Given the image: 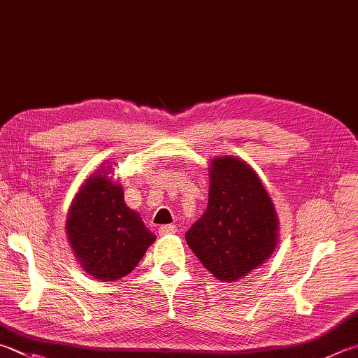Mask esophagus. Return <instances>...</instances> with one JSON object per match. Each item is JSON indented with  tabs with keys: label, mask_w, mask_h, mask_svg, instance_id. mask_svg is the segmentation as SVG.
Segmentation results:
<instances>
[{
	"label": "esophagus",
	"mask_w": 358,
	"mask_h": 358,
	"mask_svg": "<svg viewBox=\"0 0 358 358\" xmlns=\"http://www.w3.org/2000/svg\"><path fill=\"white\" fill-rule=\"evenodd\" d=\"M177 231V227L175 225H172V224H169V225H162V227H159V235L161 236H167V235H173V233Z\"/></svg>",
	"instance_id": "esophagus-1"
}]
</instances>
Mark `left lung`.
Segmentation results:
<instances>
[{
    "label": "left lung",
    "mask_w": 358,
    "mask_h": 358,
    "mask_svg": "<svg viewBox=\"0 0 358 358\" xmlns=\"http://www.w3.org/2000/svg\"><path fill=\"white\" fill-rule=\"evenodd\" d=\"M208 172L206 211L186 243L217 280L238 282L274 253L278 217L258 173L241 158L214 157Z\"/></svg>",
    "instance_id": "left-lung-1"
}]
</instances>
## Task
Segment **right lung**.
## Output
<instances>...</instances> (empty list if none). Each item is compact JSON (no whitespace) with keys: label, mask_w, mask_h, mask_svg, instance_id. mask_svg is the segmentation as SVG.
Returning <instances> with one entry per match:
<instances>
[{"label":"right lung","mask_w":358,"mask_h":358,"mask_svg":"<svg viewBox=\"0 0 358 358\" xmlns=\"http://www.w3.org/2000/svg\"><path fill=\"white\" fill-rule=\"evenodd\" d=\"M113 166L100 164L80 186L69 208L66 231L71 252L87 275L115 282L128 275L157 236L123 200Z\"/></svg>","instance_id":"obj_1"}]
</instances>
